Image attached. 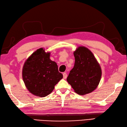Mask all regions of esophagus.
Here are the masks:
<instances>
[{
  "label": "esophagus",
  "instance_id": "1",
  "mask_svg": "<svg viewBox=\"0 0 127 127\" xmlns=\"http://www.w3.org/2000/svg\"><path fill=\"white\" fill-rule=\"evenodd\" d=\"M63 77H64V79H66V78H67V75L66 73H63Z\"/></svg>",
  "mask_w": 127,
  "mask_h": 127
}]
</instances>
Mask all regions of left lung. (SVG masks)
Here are the masks:
<instances>
[{
    "label": "left lung",
    "mask_w": 127,
    "mask_h": 127,
    "mask_svg": "<svg viewBox=\"0 0 127 127\" xmlns=\"http://www.w3.org/2000/svg\"><path fill=\"white\" fill-rule=\"evenodd\" d=\"M75 64L67 81L76 94L85 95L94 91L100 81L101 67L88 48L80 46L74 52Z\"/></svg>",
    "instance_id": "left-lung-1"
}]
</instances>
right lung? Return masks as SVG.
Segmentation results:
<instances>
[{
  "label": "right lung",
  "mask_w": 127,
  "mask_h": 127,
  "mask_svg": "<svg viewBox=\"0 0 127 127\" xmlns=\"http://www.w3.org/2000/svg\"><path fill=\"white\" fill-rule=\"evenodd\" d=\"M51 53L44 48L37 49L27 59L22 68V78L31 94L44 97L50 94L63 78L57 64L50 59Z\"/></svg>",
  "instance_id": "add662e5"
}]
</instances>
